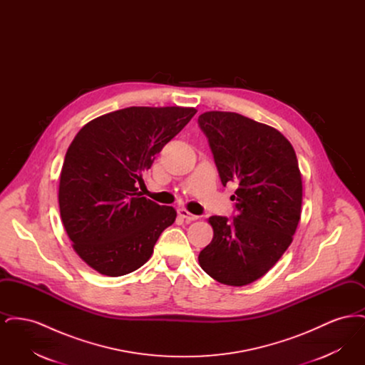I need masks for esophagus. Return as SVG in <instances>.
I'll list each match as a JSON object with an SVG mask.
<instances>
[{
    "label": "esophagus",
    "mask_w": 365,
    "mask_h": 365,
    "mask_svg": "<svg viewBox=\"0 0 365 365\" xmlns=\"http://www.w3.org/2000/svg\"><path fill=\"white\" fill-rule=\"evenodd\" d=\"M178 215H179L182 219L187 220V222H192V220H197V219H198L197 215H192L190 212H187L186 209H178Z\"/></svg>",
    "instance_id": "obj_1"
}]
</instances>
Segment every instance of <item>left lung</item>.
Here are the masks:
<instances>
[{"mask_svg": "<svg viewBox=\"0 0 365 365\" xmlns=\"http://www.w3.org/2000/svg\"><path fill=\"white\" fill-rule=\"evenodd\" d=\"M208 138L223 186L235 185V215L210 216L213 238L200 252L210 278L245 286L265 275L293 241L302 180L292 143L278 130L234 112H205Z\"/></svg>", "mask_w": 365, "mask_h": 365, "instance_id": "obj_1", "label": "left lung"}]
</instances>
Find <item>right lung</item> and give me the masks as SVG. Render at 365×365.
<instances>
[{
	"mask_svg": "<svg viewBox=\"0 0 365 365\" xmlns=\"http://www.w3.org/2000/svg\"><path fill=\"white\" fill-rule=\"evenodd\" d=\"M195 112L130 106L87 123L72 140L60 175V215L75 252L100 274L138 269L174 223L175 209L142 197L137 183Z\"/></svg>",
	"mask_w": 365,
	"mask_h": 365,
	"instance_id": "1",
	"label": "right lung"
}]
</instances>
